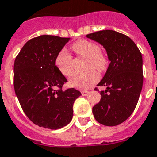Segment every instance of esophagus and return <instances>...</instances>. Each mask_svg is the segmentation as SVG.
Listing matches in <instances>:
<instances>
[{
	"label": "esophagus",
	"mask_w": 157,
	"mask_h": 157,
	"mask_svg": "<svg viewBox=\"0 0 157 157\" xmlns=\"http://www.w3.org/2000/svg\"><path fill=\"white\" fill-rule=\"evenodd\" d=\"M88 94H89V91H87V90H83V91H81L82 96H86Z\"/></svg>",
	"instance_id": "obj_1"
}]
</instances>
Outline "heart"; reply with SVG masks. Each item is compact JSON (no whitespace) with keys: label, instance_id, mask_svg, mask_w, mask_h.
Masks as SVG:
<instances>
[{"label":"heart","instance_id":"heart-1","mask_svg":"<svg viewBox=\"0 0 157 157\" xmlns=\"http://www.w3.org/2000/svg\"><path fill=\"white\" fill-rule=\"evenodd\" d=\"M72 50L76 54L88 59L87 72L85 73L76 72L70 79V85L79 90H88L99 80L98 72H104L109 65L107 56L101 51V48L95 42L80 39L75 42L72 46ZM55 64L57 69L65 76H70L73 72L72 57L66 51L61 50L55 59ZM95 68L94 70L92 67Z\"/></svg>","mask_w":157,"mask_h":157}]
</instances>
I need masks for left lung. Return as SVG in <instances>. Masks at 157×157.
Listing matches in <instances>:
<instances>
[{
  "instance_id": "left-lung-1",
  "label": "left lung",
  "mask_w": 157,
  "mask_h": 157,
  "mask_svg": "<svg viewBox=\"0 0 157 157\" xmlns=\"http://www.w3.org/2000/svg\"><path fill=\"white\" fill-rule=\"evenodd\" d=\"M86 37L101 44L110 61L98 85L106 90L100 92L101 98L93 114L101 124L117 126L129 118L138 103L144 81L142 55L129 37L114 30H100Z\"/></svg>"
}]
</instances>
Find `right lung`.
Here are the masks:
<instances>
[{
	"mask_svg": "<svg viewBox=\"0 0 157 157\" xmlns=\"http://www.w3.org/2000/svg\"><path fill=\"white\" fill-rule=\"evenodd\" d=\"M69 38L41 35L25 43L13 66V85L19 103L29 119L39 127L56 130L71 122L73 103L81 92L62 90L67 82L55 64Z\"/></svg>",
	"mask_w": 157,
	"mask_h": 157,
	"instance_id": "1",
	"label": "right lung"
}]
</instances>
